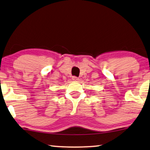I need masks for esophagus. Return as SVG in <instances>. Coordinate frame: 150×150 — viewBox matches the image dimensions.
Returning <instances> with one entry per match:
<instances>
[{
	"label": "esophagus",
	"mask_w": 150,
	"mask_h": 150,
	"mask_svg": "<svg viewBox=\"0 0 150 150\" xmlns=\"http://www.w3.org/2000/svg\"><path fill=\"white\" fill-rule=\"evenodd\" d=\"M72 79L73 81H78L79 80V78L77 77H76V76H73Z\"/></svg>",
	"instance_id": "obj_1"
}]
</instances>
